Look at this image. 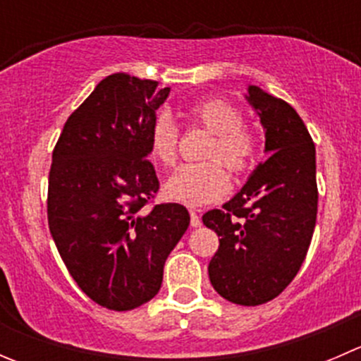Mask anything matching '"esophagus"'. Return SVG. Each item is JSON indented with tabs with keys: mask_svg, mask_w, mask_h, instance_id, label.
I'll return each mask as SVG.
<instances>
[{
	"mask_svg": "<svg viewBox=\"0 0 361 361\" xmlns=\"http://www.w3.org/2000/svg\"><path fill=\"white\" fill-rule=\"evenodd\" d=\"M190 225L195 228L201 227V216H199L194 209H190Z\"/></svg>",
	"mask_w": 361,
	"mask_h": 361,
	"instance_id": "obj_1",
	"label": "esophagus"
}]
</instances>
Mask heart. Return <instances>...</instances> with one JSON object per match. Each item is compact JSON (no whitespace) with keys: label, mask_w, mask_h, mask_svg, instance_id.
Here are the masks:
<instances>
[{"label":"heart","mask_w":361,"mask_h":361,"mask_svg":"<svg viewBox=\"0 0 361 361\" xmlns=\"http://www.w3.org/2000/svg\"><path fill=\"white\" fill-rule=\"evenodd\" d=\"M188 118L213 134L207 145V160L218 162L187 164L167 180L164 192L171 201L190 207H201L220 201L231 190V178L223 166L234 174L245 173L257 152V137L243 126V113L234 103L224 97H206L192 104ZM180 130L167 113H159L148 133L152 157L162 166H174L178 159ZM221 161L224 164H219Z\"/></svg>","instance_id":"heart-1"}]
</instances>
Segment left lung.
Masks as SVG:
<instances>
[{
    "instance_id": "left-lung-1",
    "label": "left lung",
    "mask_w": 361,
    "mask_h": 361,
    "mask_svg": "<svg viewBox=\"0 0 361 361\" xmlns=\"http://www.w3.org/2000/svg\"><path fill=\"white\" fill-rule=\"evenodd\" d=\"M246 101L260 118L267 160L221 209L202 216L220 238L209 281L228 302L258 305L297 276L316 225V148L298 113L257 85Z\"/></svg>"
}]
</instances>
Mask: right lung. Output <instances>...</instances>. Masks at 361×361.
I'll return each instance as SVG.
<instances>
[{
    "label": "right lung",
    "mask_w": 361,
    "mask_h": 361,
    "mask_svg": "<svg viewBox=\"0 0 361 361\" xmlns=\"http://www.w3.org/2000/svg\"><path fill=\"white\" fill-rule=\"evenodd\" d=\"M169 87L113 73L69 115L52 154L49 228L69 274L111 311L152 300L164 264L190 224L181 204H145L159 190L148 133Z\"/></svg>",
    "instance_id": "right-lung-1"
}]
</instances>
